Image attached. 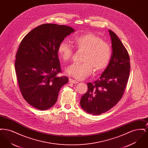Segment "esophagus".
I'll list each match as a JSON object with an SVG mask.
<instances>
[{
  "label": "esophagus",
  "instance_id": "1",
  "mask_svg": "<svg viewBox=\"0 0 148 148\" xmlns=\"http://www.w3.org/2000/svg\"><path fill=\"white\" fill-rule=\"evenodd\" d=\"M69 83H73V84H77L78 82L76 80H74L73 79H69Z\"/></svg>",
  "mask_w": 148,
  "mask_h": 148
}]
</instances>
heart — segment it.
Segmentation results:
<instances>
[{"label": "heart", "instance_id": "b5f03b06", "mask_svg": "<svg viewBox=\"0 0 148 148\" xmlns=\"http://www.w3.org/2000/svg\"><path fill=\"white\" fill-rule=\"evenodd\" d=\"M74 44L78 50L84 51L83 63L72 64L66 69V74L77 80L90 75L93 70L95 73L104 71L110 63L112 51L110 45L92 33H85L77 36ZM58 53L61 59L67 62L71 60L74 50L71 44L64 40L60 42Z\"/></svg>", "mask_w": 148, "mask_h": 148}]
</instances>
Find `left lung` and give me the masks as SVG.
<instances>
[{"mask_svg": "<svg viewBox=\"0 0 148 148\" xmlns=\"http://www.w3.org/2000/svg\"><path fill=\"white\" fill-rule=\"evenodd\" d=\"M112 42L110 63L101 77L88 83V90L82 97L80 106L86 113L99 115L111 109L121 99L129 77L128 52L115 33L109 30Z\"/></svg>", "mask_w": 148, "mask_h": 148, "instance_id": "1", "label": "left lung"}]
</instances>
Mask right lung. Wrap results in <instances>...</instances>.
I'll return each mask as SVG.
<instances>
[{
  "label": "right lung",
  "instance_id": "obj_1",
  "mask_svg": "<svg viewBox=\"0 0 148 148\" xmlns=\"http://www.w3.org/2000/svg\"><path fill=\"white\" fill-rule=\"evenodd\" d=\"M74 30L65 25L44 24L33 29L22 39L15 56V69L24 99L36 109L45 110L56 103L68 78L58 77L62 69L59 44Z\"/></svg>",
  "mask_w": 148,
  "mask_h": 148
}]
</instances>
